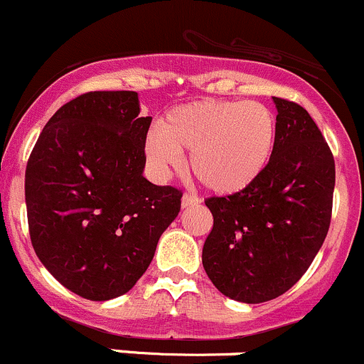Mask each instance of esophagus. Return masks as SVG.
<instances>
[{"label": "esophagus", "mask_w": 364, "mask_h": 364, "mask_svg": "<svg viewBox=\"0 0 364 364\" xmlns=\"http://www.w3.org/2000/svg\"><path fill=\"white\" fill-rule=\"evenodd\" d=\"M202 202V200L198 198L196 195H191V193H184V196H182V207H191V205H198V203Z\"/></svg>", "instance_id": "esophagus-1"}]
</instances>
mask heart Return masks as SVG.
Wrapping results in <instances>:
<instances>
[{"mask_svg":"<svg viewBox=\"0 0 364 364\" xmlns=\"http://www.w3.org/2000/svg\"><path fill=\"white\" fill-rule=\"evenodd\" d=\"M277 141L275 114L259 102L207 98L173 107L148 130L144 155L161 178L182 164L216 195L250 188L272 161Z\"/></svg>","mask_w":364,"mask_h":364,"instance_id":"1","label":"heart"}]
</instances>
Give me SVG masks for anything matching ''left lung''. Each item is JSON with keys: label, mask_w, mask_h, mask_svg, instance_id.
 <instances>
[{"label": "left lung", "mask_w": 364, "mask_h": 364, "mask_svg": "<svg viewBox=\"0 0 364 364\" xmlns=\"http://www.w3.org/2000/svg\"><path fill=\"white\" fill-rule=\"evenodd\" d=\"M272 161L250 188L213 196L214 225L202 252L218 291L245 304L295 286L323 245L332 214L334 157L304 107L275 98Z\"/></svg>", "instance_id": "left-lung-1"}]
</instances>
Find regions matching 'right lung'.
Listing matches in <instances>:
<instances>
[{"label":"right lung","instance_id":"right-lung-1","mask_svg":"<svg viewBox=\"0 0 364 364\" xmlns=\"http://www.w3.org/2000/svg\"><path fill=\"white\" fill-rule=\"evenodd\" d=\"M134 91H95L43 128L24 175L30 240L48 272L95 302L134 288L182 193L143 176L151 117Z\"/></svg>","mask_w":364,"mask_h":364}]
</instances>
